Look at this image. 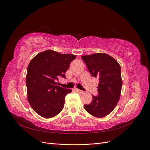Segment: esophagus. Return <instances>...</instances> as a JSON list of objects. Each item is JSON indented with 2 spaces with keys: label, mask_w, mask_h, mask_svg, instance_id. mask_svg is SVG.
<instances>
[{
  "label": "esophagus",
  "mask_w": 150,
  "mask_h": 150,
  "mask_svg": "<svg viewBox=\"0 0 150 150\" xmlns=\"http://www.w3.org/2000/svg\"><path fill=\"white\" fill-rule=\"evenodd\" d=\"M76 91L78 92V93H79V94H84V91H81V90H80V89H76Z\"/></svg>",
  "instance_id": "esophagus-1"
}]
</instances>
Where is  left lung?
<instances>
[{
    "instance_id": "8db88e82",
    "label": "left lung",
    "mask_w": 150,
    "mask_h": 150,
    "mask_svg": "<svg viewBox=\"0 0 150 150\" xmlns=\"http://www.w3.org/2000/svg\"><path fill=\"white\" fill-rule=\"evenodd\" d=\"M93 77L99 79L98 96H93L91 103L84 105L88 113L96 117L106 116L116 106L121 96L122 81L121 66L105 53L81 57Z\"/></svg>"
}]
</instances>
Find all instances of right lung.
I'll return each instance as SVG.
<instances>
[{"instance_id":"add662e5","label":"right lung","mask_w":150,"mask_h":150,"mask_svg":"<svg viewBox=\"0 0 150 150\" xmlns=\"http://www.w3.org/2000/svg\"><path fill=\"white\" fill-rule=\"evenodd\" d=\"M76 57L73 54L47 50L29 62L26 75L28 99L39 116L51 118L62 110L65 96L72 90L56 86L55 81L59 76L65 78L70 63Z\"/></svg>"}]
</instances>
